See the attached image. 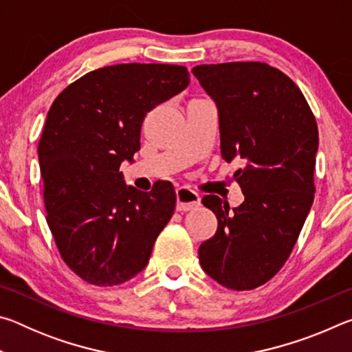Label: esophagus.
Here are the masks:
<instances>
[{"label":"esophagus","instance_id":"1","mask_svg":"<svg viewBox=\"0 0 352 352\" xmlns=\"http://www.w3.org/2000/svg\"><path fill=\"white\" fill-rule=\"evenodd\" d=\"M200 206V197L197 192L188 188L177 189V211H190Z\"/></svg>","mask_w":352,"mask_h":352}]
</instances>
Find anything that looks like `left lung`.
I'll use <instances>...</instances> for the list:
<instances>
[{
	"label": "left lung",
	"instance_id": "left-lung-1",
	"mask_svg": "<svg viewBox=\"0 0 352 352\" xmlns=\"http://www.w3.org/2000/svg\"><path fill=\"white\" fill-rule=\"evenodd\" d=\"M192 74L217 105L222 158L243 164L233 180L245 195L233 211L217 195L201 199L217 231L199 261L223 287L252 290L281 270L311 211L317 121L294 80L267 63L197 65Z\"/></svg>",
	"mask_w": 352,
	"mask_h": 352
}]
</instances>
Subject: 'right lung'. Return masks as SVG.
Instances as JSON below:
<instances>
[{"label": "right lung", "instance_id": "1", "mask_svg": "<svg viewBox=\"0 0 352 352\" xmlns=\"http://www.w3.org/2000/svg\"><path fill=\"white\" fill-rule=\"evenodd\" d=\"M189 85L184 67L121 63L90 71L58 94L38 142L46 222L62 259L83 281L118 285L144 269L174 214L175 190L124 183L146 115Z\"/></svg>", "mask_w": 352, "mask_h": 352}]
</instances>
